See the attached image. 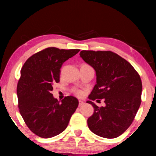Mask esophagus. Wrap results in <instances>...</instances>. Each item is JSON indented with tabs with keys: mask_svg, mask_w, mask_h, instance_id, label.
Here are the masks:
<instances>
[{
	"mask_svg": "<svg viewBox=\"0 0 156 156\" xmlns=\"http://www.w3.org/2000/svg\"><path fill=\"white\" fill-rule=\"evenodd\" d=\"M84 101H81V100H80V101H79V106H82L83 105H84Z\"/></svg>",
	"mask_w": 156,
	"mask_h": 156,
	"instance_id": "1",
	"label": "esophagus"
}]
</instances>
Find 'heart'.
Here are the masks:
<instances>
[{"mask_svg": "<svg viewBox=\"0 0 156 156\" xmlns=\"http://www.w3.org/2000/svg\"><path fill=\"white\" fill-rule=\"evenodd\" d=\"M82 65L83 66H89L88 65H87V64H83ZM89 67H90V66H89ZM72 92H73L75 95L78 96V97H82V96L83 95V94H84L83 91H82L81 89H72Z\"/></svg>", "mask_w": 156, "mask_h": 156, "instance_id": "heart-1", "label": "heart"}]
</instances>
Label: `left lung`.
I'll list each match as a JSON object with an SVG mask.
<instances>
[{
  "label": "left lung",
  "mask_w": 156,
  "mask_h": 156,
  "mask_svg": "<svg viewBox=\"0 0 156 156\" xmlns=\"http://www.w3.org/2000/svg\"><path fill=\"white\" fill-rule=\"evenodd\" d=\"M80 57L96 71L97 84L87 101L94 114L87 120L94 133L106 138L121 135L131 125L141 103L140 75L129 62L112 51L82 50ZM104 98L99 108L92 100Z\"/></svg>",
  "instance_id": "obj_1"
}]
</instances>
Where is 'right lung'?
I'll use <instances>...</instances> for the list:
<instances>
[{
  "mask_svg": "<svg viewBox=\"0 0 156 156\" xmlns=\"http://www.w3.org/2000/svg\"><path fill=\"white\" fill-rule=\"evenodd\" d=\"M79 49L48 48L29 57L20 70L17 86L18 108L25 124L41 138L61 133L67 127L79 101L72 96L59 102L53 97L52 85L60 79V68Z\"/></svg>",
  "mask_w": 156,
  "mask_h": 156,
  "instance_id": "add662e5",
  "label": "right lung"
}]
</instances>
